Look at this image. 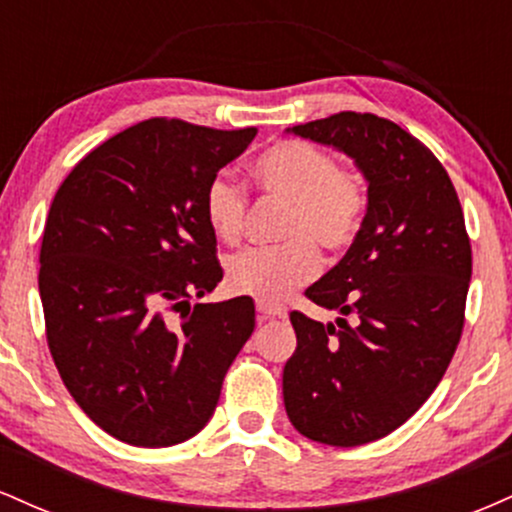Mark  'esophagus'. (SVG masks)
<instances>
[{"label": "esophagus", "mask_w": 512, "mask_h": 512, "mask_svg": "<svg viewBox=\"0 0 512 512\" xmlns=\"http://www.w3.org/2000/svg\"><path fill=\"white\" fill-rule=\"evenodd\" d=\"M284 315H286V310L279 308V305L257 301V320H260V322L274 320V317H284Z\"/></svg>", "instance_id": "esophagus-1"}]
</instances>
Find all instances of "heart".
<instances>
[{"label": "heart", "instance_id": "b5f03b06", "mask_svg": "<svg viewBox=\"0 0 512 512\" xmlns=\"http://www.w3.org/2000/svg\"><path fill=\"white\" fill-rule=\"evenodd\" d=\"M252 180L267 195L289 202L274 248H245L226 260V284L233 293L279 303L320 269L317 248L342 252L354 243L366 211V187L354 170L339 168L330 151L310 142H279L252 163ZM204 221L223 243H236L248 197L221 170L204 190Z\"/></svg>", "mask_w": 512, "mask_h": 512}]
</instances>
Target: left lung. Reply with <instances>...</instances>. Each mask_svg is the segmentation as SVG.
I'll return each instance as SVG.
<instances>
[{
  "mask_svg": "<svg viewBox=\"0 0 512 512\" xmlns=\"http://www.w3.org/2000/svg\"><path fill=\"white\" fill-rule=\"evenodd\" d=\"M286 132L342 151L368 182L354 243L305 291L342 317L291 313L298 346L284 366L293 428L354 448L402 426L438 387L462 334L472 248L445 168L395 122L337 113Z\"/></svg>",
  "mask_w": 512,
  "mask_h": 512,
  "instance_id": "obj_1",
  "label": "left lung"
}]
</instances>
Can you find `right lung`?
Segmentation results:
<instances>
[{"mask_svg":"<svg viewBox=\"0 0 512 512\" xmlns=\"http://www.w3.org/2000/svg\"><path fill=\"white\" fill-rule=\"evenodd\" d=\"M255 134L144 120L81 158L52 199L38 274L50 354L74 402L122 443L197 436L255 330L248 296L192 305L223 276L204 190Z\"/></svg>","mask_w":512,"mask_h":512,"instance_id":"add662e5","label":"right lung"}]
</instances>
